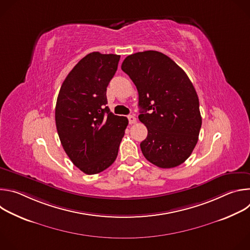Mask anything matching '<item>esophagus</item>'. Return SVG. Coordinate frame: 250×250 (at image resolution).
Wrapping results in <instances>:
<instances>
[{"label":"esophagus","instance_id":"34e87169","mask_svg":"<svg viewBox=\"0 0 250 250\" xmlns=\"http://www.w3.org/2000/svg\"><path fill=\"white\" fill-rule=\"evenodd\" d=\"M127 119H128V122H129V124L130 125H132V124H135L136 123V118L134 117V116H128L127 117Z\"/></svg>","mask_w":250,"mask_h":250}]
</instances>
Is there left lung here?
I'll use <instances>...</instances> for the list:
<instances>
[{"instance_id": "obj_1", "label": "left lung", "mask_w": 250, "mask_h": 250, "mask_svg": "<svg viewBox=\"0 0 250 250\" xmlns=\"http://www.w3.org/2000/svg\"><path fill=\"white\" fill-rule=\"evenodd\" d=\"M122 70L136 86L138 119L148 131L140 144L142 153L157 167L179 166L193 152L202 125L192 82L170 57L155 50L128 55Z\"/></svg>"}]
</instances>
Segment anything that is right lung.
<instances>
[{"label": "right lung", "instance_id": "1", "mask_svg": "<svg viewBox=\"0 0 250 250\" xmlns=\"http://www.w3.org/2000/svg\"><path fill=\"white\" fill-rule=\"evenodd\" d=\"M121 56L92 52L70 71L60 88L55 124L61 145L73 164L86 174L100 173L116 160L128 125L109 109L106 87Z\"/></svg>", "mask_w": 250, "mask_h": 250}]
</instances>
